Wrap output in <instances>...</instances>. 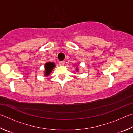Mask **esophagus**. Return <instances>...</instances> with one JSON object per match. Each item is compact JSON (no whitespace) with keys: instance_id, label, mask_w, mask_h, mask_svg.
Here are the masks:
<instances>
[{"instance_id":"esophagus-1","label":"esophagus","mask_w":133,"mask_h":133,"mask_svg":"<svg viewBox=\"0 0 133 133\" xmlns=\"http://www.w3.org/2000/svg\"><path fill=\"white\" fill-rule=\"evenodd\" d=\"M64 63H65L64 61H61L58 63V64H59L60 66H63V65H64Z\"/></svg>"}]
</instances>
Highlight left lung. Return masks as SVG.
<instances>
[{
	"label": "left lung",
	"mask_w": 133,
	"mask_h": 133,
	"mask_svg": "<svg viewBox=\"0 0 133 133\" xmlns=\"http://www.w3.org/2000/svg\"><path fill=\"white\" fill-rule=\"evenodd\" d=\"M76 71H78V67H76Z\"/></svg>",
	"instance_id": "8db88e82"
}]
</instances>
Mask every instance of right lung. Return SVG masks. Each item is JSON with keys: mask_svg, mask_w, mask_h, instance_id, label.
<instances>
[{"mask_svg": "<svg viewBox=\"0 0 133 133\" xmlns=\"http://www.w3.org/2000/svg\"><path fill=\"white\" fill-rule=\"evenodd\" d=\"M55 63L53 62H47L44 64V75L48 76L51 73V71L55 67Z\"/></svg>", "mask_w": 133, "mask_h": 133, "instance_id": "add662e5", "label": "right lung"}]
</instances>
